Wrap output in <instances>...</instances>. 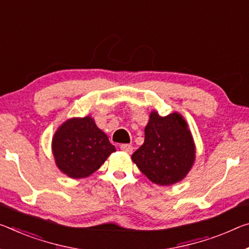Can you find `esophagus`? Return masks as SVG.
<instances>
[{"mask_svg":"<svg viewBox=\"0 0 249 249\" xmlns=\"http://www.w3.org/2000/svg\"><path fill=\"white\" fill-rule=\"evenodd\" d=\"M121 151L127 154H132L133 153V146L128 145V144H123L121 145Z\"/></svg>","mask_w":249,"mask_h":249,"instance_id":"1","label":"esophagus"}]
</instances>
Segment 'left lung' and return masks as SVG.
<instances>
[{"label": "left lung", "instance_id": "1", "mask_svg": "<svg viewBox=\"0 0 249 249\" xmlns=\"http://www.w3.org/2000/svg\"><path fill=\"white\" fill-rule=\"evenodd\" d=\"M195 160L194 139L183 115L174 112L160 116L152 110L144 143L132 155L140 171L154 184L169 186L187 176Z\"/></svg>", "mask_w": 249, "mask_h": 249}]
</instances>
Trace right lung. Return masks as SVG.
Here are the masks:
<instances>
[{
	"mask_svg": "<svg viewBox=\"0 0 249 249\" xmlns=\"http://www.w3.org/2000/svg\"><path fill=\"white\" fill-rule=\"evenodd\" d=\"M116 151L92 116L72 117L62 123L52 139L57 168L70 178H86Z\"/></svg>",
	"mask_w": 249,
	"mask_h": 249,
	"instance_id": "add662e5",
	"label": "right lung"
}]
</instances>
